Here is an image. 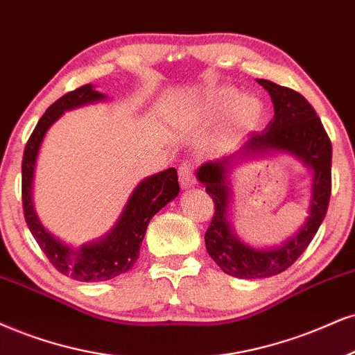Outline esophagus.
Segmentation results:
<instances>
[{"label": "esophagus", "instance_id": "obj_1", "mask_svg": "<svg viewBox=\"0 0 355 355\" xmlns=\"http://www.w3.org/2000/svg\"><path fill=\"white\" fill-rule=\"evenodd\" d=\"M179 182L184 189H189L196 184V178H194V168H192L191 163H184L181 164L179 168Z\"/></svg>", "mask_w": 355, "mask_h": 355}]
</instances>
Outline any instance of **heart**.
<instances>
[{"mask_svg": "<svg viewBox=\"0 0 355 355\" xmlns=\"http://www.w3.org/2000/svg\"><path fill=\"white\" fill-rule=\"evenodd\" d=\"M224 115L225 126L218 144L227 143L239 131L255 126L263 116V103L255 95H240L232 87H220L204 95L196 112L198 121L202 123H211Z\"/></svg>", "mask_w": 355, "mask_h": 355, "instance_id": "heart-1", "label": "heart"}]
</instances>
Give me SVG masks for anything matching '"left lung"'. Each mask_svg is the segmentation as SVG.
<instances>
[{
    "label": "left lung",
    "instance_id": "obj_1",
    "mask_svg": "<svg viewBox=\"0 0 355 355\" xmlns=\"http://www.w3.org/2000/svg\"><path fill=\"white\" fill-rule=\"evenodd\" d=\"M268 92L275 115L261 131H252L229 156L209 161L196 173L205 192L216 204L212 222L205 232V247L212 260L230 277L242 279L268 278L295 263L324 220L331 198L332 146L324 126L311 103L298 92L257 78ZM275 152H286L300 159L312 171V199L309 217L299 232L278 248L253 249L243 244L231 225L230 173L242 160Z\"/></svg>",
    "mask_w": 355,
    "mask_h": 355
}]
</instances>
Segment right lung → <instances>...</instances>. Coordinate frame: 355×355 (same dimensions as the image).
I'll return each mask as SVG.
<instances>
[{
	"label": "right lung",
	"mask_w": 355,
	"mask_h": 355,
	"mask_svg": "<svg viewBox=\"0 0 355 355\" xmlns=\"http://www.w3.org/2000/svg\"><path fill=\"white\" fill-rule=\"evenodd\" d=\"M107 98V95L95 90L92 84L65 94L52 103L37 121L23 156V209L26 224L55 270L77 282H105L126 273L138 260L139 247L150 220L179 194L178 171L174 168L143 179L130 194L115 225L100 239L82 243L77 248L54 237L41 224L34 209L33 189L39 150L47 130L64 115V112L89 103L105 102Z\"/></svg>",
	"instance_id": "right-lung-1"
}]
</instances>
